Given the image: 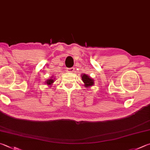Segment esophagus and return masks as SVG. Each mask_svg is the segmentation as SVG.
<instances>
[{
	"label": "esophagus",
	"instance_id": "1",
	"mask_svg": "<svg viewBox=\"0 0 150 150\" xmlns=\"http://www.w3.org/2000/svg\"><path fill=\"white\" fill-rule=\"evenodd\" d=\"M67 71L69 72H73L75 71V68H73H73H69V69H67Z\"/></svg>",
	"mask_w": 150,
	"mask_h": 150
}]
</instances>
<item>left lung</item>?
Wrapping results in <instances>:
<instances>
[{
	"instance_id": "obj_1",
	"label": "left lung",
	"mask_w": 150,
	"mask_h": 150,
	"mask_svg": "<svg viewBox=\"0 0 150 150\" xmlns=\"http://www.w3.org/2000/svg\"><path fill=\"white\" fill-rule=\"evenodd\" d=\"M81 79H82L83 82L84 83V86L87 87H91L94 84V80L92 77H90L88 75L83 74L81 75Z\"/></svg>"
}]
</instances>
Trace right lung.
<instances>
[{
  "mask_svg": "<svg viewBox=\"0 0 150 150\" xmlns=\"http://www.w3.org/2000/svg\"><path fill=\"white\" fill-rule=\"evenodd\" d=\"M53 77L54 76H52V77L50 79H47V81H46L45 84H47L48 86H51L54 81V77Z\"/></svg>",
  "mask_w": 150,
  "mask_h": 150,
  "instance_id": "1",
  "label": "right lung"
}]
</instances>
